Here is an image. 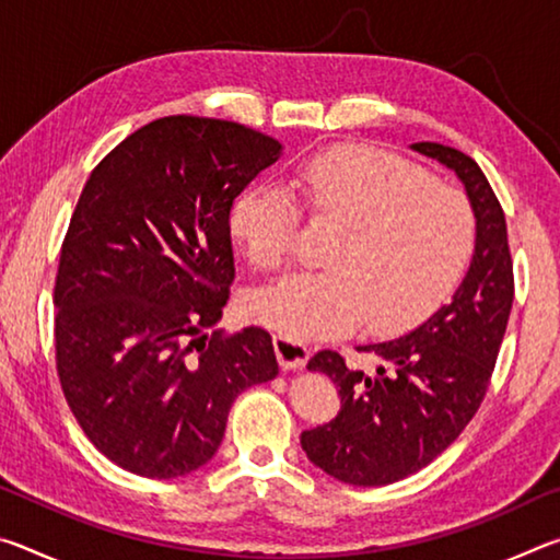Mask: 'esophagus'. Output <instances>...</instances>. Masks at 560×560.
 Listing matches in <instances>:
<instances>
[{"label":"esophagus","instance_id":"obj_1","mask_svg":"<svg viewBox=\"0 0 560 560\" xmlns=\"http://www.w3.org/2000/svg\"><path fill=\"white\" fill-rule=\"evenodd\" d=\"M273 348H277V358L283 368H303L311 355V350L301 343V340H293L287 336L273 338Z\"/></svg>","mask_w":560,"mask_h":560}]
</instances>
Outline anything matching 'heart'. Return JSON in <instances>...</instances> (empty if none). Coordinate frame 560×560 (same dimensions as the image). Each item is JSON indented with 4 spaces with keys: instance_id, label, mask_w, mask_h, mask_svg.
<instances>
[{
    "instance_id": "heart-1",
    "label": "heart",
    "mask_w": 560,
    "mask_h": 560,
    "mask_svg": "<svg viewBox=\"0 0 560 560\" xmlns=\"http://www.w3.org/2000/svg\"><path fill=\"white\" fill-rule=\"evenodd\" d=\"M306 210L340 224L326 271L299 273L259 293L252 314L293 340L363 324L377 336L428 318L457 287L477 244L467 197L387 150L338 145L291 170ZM301 210L289 187L249 185L230 210V232L261 271L293 259Z\"/></svg>"
}]
</instances>
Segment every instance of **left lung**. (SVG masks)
<instances>
[{"label": "left lung", "instance_id": "obj_1", "mask_svg": "<svg viewBox=\"0 0 560 560\" xmlns=\"http://www.w3.org/2000/svg\"><path fill=\"white\" fill-rule=\"evenodd\" d=\"M417 153L452 167L467 187L477 244L469 271L447 306L412 334L360 346L377 368H348L336 350H318L308 371L326 373L340 412L301 434L306 457L346 485L385 487L440 457L477 415L506 334L514 303V261L506 217L487 175L462 150L415 143Z\"/></svg>", "mask_w": 560, "mask_h": 560}]
</instances>
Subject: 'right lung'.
<instances>
[{
	"instance_id": "1",
	"label": "right lung",
	"mask_w": 560,
	"mask_h": 560,
	"mask_svg": "<svg viewBox=\"0 0 560 560\" xmlns=\"http://www.w3.org/2000/svg\"><path fill=\"white\" fill-rule=\"evenodd\" d=\"M279 155L242 122L167 116L83 185L56 271V373L86 438L138 477L200 469L236 395L279 375L267 328L202 336L234 283L232 205Z\"/></svg>"
}]
</instances>
